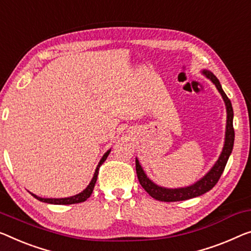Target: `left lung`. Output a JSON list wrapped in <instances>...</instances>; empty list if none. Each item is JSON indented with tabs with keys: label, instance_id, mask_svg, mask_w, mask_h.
Returning <instances> with one entry per match:
<instances>
[{
	"label": "left lung",
	"instance_id": "8db88e82",
	"mask_svg": "<svg viewBox=\"0 0 251 251\" xmlns=\"http://www.w3.org/2000/svg\"><path fill=\"white\" fill-rule=\"evenodd\" d=\"M201 74L208 80H211L213 84L215 85L220 95L222 96V99L226 104V136H224V144L221 154H220L219 159L216 162L213 164V167L205 174L200 180L194 182L193 185L187 187H178V188H167V187H162L156 185L150 179L143 168L140 164L138 159H135V166H136V174L138 181H140L141 186L147 190V193L150 196L154 198V200L161 201H186L190 200V198L197 197L203 195V194L207 193L211 190L213 187L216 185L219 181L220 177L223 174L224 168L226 166L227 160L231 153H232L233 143H234V129H233V109L232 104H231L230 99L227 98L226 92L223 91L221 87V83L218 80L214 74L209 72L207 70L201 71Z\"/></svg>",
	"mask_w": 251,
	"mask_h": 251
}]
</instances>
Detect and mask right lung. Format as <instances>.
<instances>
[{
	"label": "right lung",
	"instance_id": "obj_1",
	"mask_svg": "<svg viewBox=\"0 0 251 251\" xmlns=\"http://www.w3.org/2000/svg\"><path fill=\"white\" fill-rule=\"evenodd\" d=\"M110 151H111V149L108 150V151L102 155V158L100 159L98 166H97L96 170H95V174H93V177L91 179V181H90V184L87 186V188L82 190L81 193L76 194V195L70 196V197H63V198H43V197H39V196L35 195V194H32V193H30V194H31L33 197L37 198V200L40 201H44V203H48V204H55V205H70V204L82 203V201H87L88 198L91 196V194L93 192V188H95V185H96V181H97V177H98L99 168H100V166H101V164L104 161H106L107 156L109 155Z\"/></svg>",
	"mask_w": 251,
	"mask_h": 251
}]
</instances>
